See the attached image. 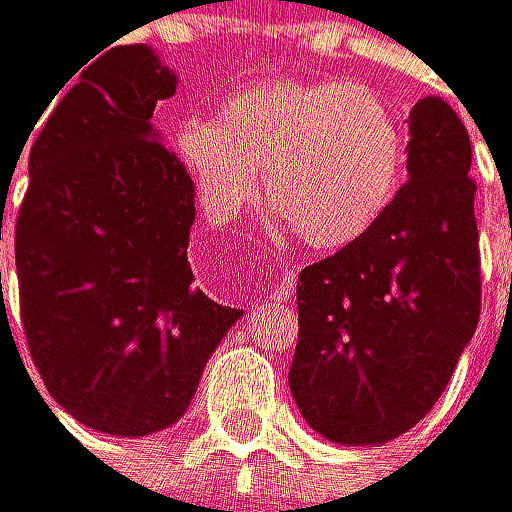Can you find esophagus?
<instances>
[{"label": "esophagus", "instance_id": "esophagus-1", "mask_svg": "<svg viewBox=\"0 0 512 512\" xmlns=\"http://www.w3.org/2000/svg\"><path fill=\"white\" fill-rule=\"evenodd\" d=\"M295 292V273H283L280 280H273L270 286H264V295L270 302H289Z\"/></svg>", "mask_w": 512, "mask_h": 512}]
</instances>
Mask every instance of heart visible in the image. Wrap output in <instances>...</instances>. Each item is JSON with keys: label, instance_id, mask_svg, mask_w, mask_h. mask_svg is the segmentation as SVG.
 Returning <instances> with one entry per match:
<instances>
[{"label": "heart", "instance_id": "obj_1", "mask_svg": "<svg viewBox=\"0 0 512 512\" xmlns=\"http://www.w3.org/2000/svg\"><path fill=\"white\" fill-rule=\"evenodd\" d=\"M179 163L213 223L258 198L273 223L311 251H340L384 217L406 166L396 112L349 81L267 78L232 90L217 119H185Z\"/></svg>", "mask_w": 512, "mask_h": 512}]
</instances>
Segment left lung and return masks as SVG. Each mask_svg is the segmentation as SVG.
Instances as JSON below:
<instances>
[{
	"label": "left lung",
	"instance_id": "1",
	"mask_svg": "<svg viewBox=\"0 0 512 512\" xmlns=\"http://www.w3.org/2000/svg\"><path fill=\"white\" fill-rule=\"evenodd\" d=\"M409 182L359 242L299 273L289 390L305 422L346 447L387 444L431 412L478 311L472 144L441 97L409 112Z\"/></svg>",
	"mask_w": 512,
	"mask_h": 512
}]
</instances>
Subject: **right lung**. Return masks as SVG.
<instances>
[{
  "label": "right lung",
  "mask_w": 512,
  "mask_h": 512,
  "mask_svg": "<svg viewBox=\"0 0 512 512\" xmlns=\"http://www.w3.org/2000/svg\"><path fill=\"white\" fill-rule=\"evenodd\" d=\"M71 77L30 147L15 226L21 327L75 422L144 437L188 412L242 311L194 286V182L150 122L176 94V71L135 43Z\"/></svg>",
  "instance_id": "obj_1"
}]
</instances>
